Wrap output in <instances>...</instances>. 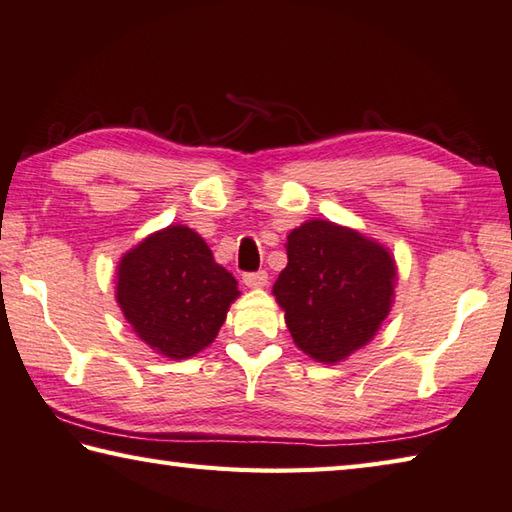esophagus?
Returning a JSON list of instances; mask_svg holds the SVG:
<instances>
[{"label": "esophagus", "instance_id": "1", "mask_svg": "<svg viewBox=\"0 0 512 512\" xmlns=\"http://www.w3.org/2000/svg\"><path fill=\"white\" fill-rule=\"evenodd\" d=\"M268 282V273L266 271H257V273H246L244 275V284L248 288H262Z\"/></svg>", "mask_w": 512, "mask_h": 512}]
</instances>
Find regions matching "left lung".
<instances>
[{
  "mask_svg": "<svg viewBox=\"0 0 512 512\" xmlns=\"http://www.w3.org/2000/svg\"><path fill=\"white\" fill-rule=\"evenodd\" d=\"M286 255L273 295L295 347L322 365H338L369 345L396 297L389 248L356 228L309 219L288 232Z\"/></svg>",
  "mask_w": 512,
  "mask_h": 512,
  "instance_id": "1",
  "label": "left lung"
}]
</instances>
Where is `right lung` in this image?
<instances>
[{"label": "right lung", "mask_w": 512, "mask_h": 512, "mask_svg": "<svg viewBox=\"0 0 512 512\" xmlns=\"http://www.w3.org/2000/svg\"><path fill=\"white\" fill-rule=\"evenodd\" d=\"M237 280L215 262L199 232L172 224L147 235L120 257L116 302L147 347L170 360H185L212 345Z\"/></svg>", "instance_id": "right-lung-1"}]
</instances>
